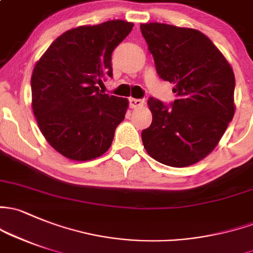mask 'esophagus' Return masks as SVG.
Masks as SVG:
<instances>
[{"label":"esophagus","instance_id":"34e87169","mask_svg":"<svg viewBox=\"0 0 253 253\" xmlns=\"http://www.w3.org/2000/svg\"><path fill=\"white\" fill-rule=\"evenodd\" d=\"M145 104L144 99H137V98H129V106L132 109H137V108H142L143 105Z\"/></svg>","mask_w":253,"mask_h":253}]
</instances>
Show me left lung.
Returning a JSON list of instances; mask_svg holds the SVG:
<instances>
[{
  "label": "left lung",
  "mask_w": 253,
  "mask_h": 253,
  "mask_svg": "<svg viewBox=\"0 0 253 253\" xmlns=\"http://www.w3.org/2000/svg\"><path fill=\"white\" fill-rule=\"evenodd\" d=\"M159 78L174 84L171 106L155 98L153 121L143 129L145 150L156 161L187 167L206 158L235 113L233 69L211 40L199 30L161 23L140 25Z\"/></svg>",
  "instance_id": "left-lung-1"
}]
</instances>
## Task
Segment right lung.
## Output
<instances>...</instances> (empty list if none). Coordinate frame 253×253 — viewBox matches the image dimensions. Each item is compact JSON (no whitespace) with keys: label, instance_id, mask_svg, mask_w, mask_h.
Wrapping results in <instances>:
<instances>
[{"label":"right lung","instance_id":"right-lung-1","mask_svg":"<svg viewBox=\"0 0 253 253\" xmlns=\"http://www.w3.org/2000/svg\"><path fill=\"white\" fill-rule=\"evenodd\" d=\"M133 24L109 20L71 29L52 42L31 76L33 111L47 142L75 161L103 155L125 119L128 100L100 93L113 76L111 53Z\"/></svg>","mask_w":253,"mask_h":253}]
</instances>
